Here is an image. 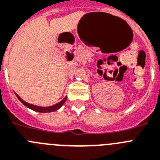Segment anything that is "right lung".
<instances>
[{
    "label": "right lung",
    "instance_id": "obj_1",
    "mask_svg": "<svg viewBox=\"0 0 160 160\" xmlns=\"http://www.w3.org/2000/svg\"><path fill=\"white\" fill-rule=\"evenodd\" d=\"M16 96L18 98L19 101H20L21 102L25 105V106H26L27 108H29V109H32V110L36 111V112H39V113H50V112H55V111L58 110L59 108L62 107V105L65 103V101H66L67 100V97H65L62 101H59V103L55 104V105H52V106L41 107V106H37V105H31V104L27 103V102H26L25 101H23V100H22V98L18 95V94H16Z\"/></svg>",
    "mask_w": 160,
    "mask_h": 160
}]
</instances>
